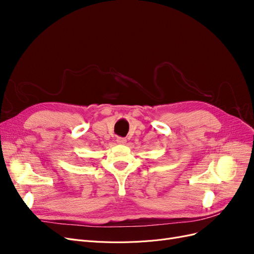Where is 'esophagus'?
Here are the masks:
<instances>
[{
  "label": "esophagus",
  "mask_w": 254,
  "mask_h": 254,
  "mask_svg": "<svg viewBox=\"0 0 254 254\" xmlns=\"http://www.w3.org/2000/svg\"><path fill=\"white\" fill-rule=\"evenodd\" d=\"M117 142H118V144H122L123 145V144H125L127 142V140L124 139V137H118Z\"/></svg>",
  "instance_id": "34e87169"
}]
</instances>
